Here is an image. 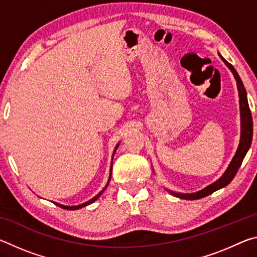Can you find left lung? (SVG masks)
<instances>
[{
    "label": "left lung",
    "mask_w": 257,
    "mask_h": 257,
    "mask_svg": "<svg viewBox=\"0 0 257 257\" xmlns=\"http://www.w3.org/2000/svg\"><path fill=\"white\" fill-rule=\"evenodd\" d=\"M219 55L221 60L224 62L225 66L229 68V70L232 72L234 79H236V82H237V89H238V95H239V110H240V139H239L238 149L223 175L221 176L216 181L213 182V184L206 186L205 188H203L198 191H195V193H189V194L177 193V191H172L170 189L164 188L168 193H170L172 196L178 197V198L194 201V199H199V198L208 196V195L214 193V191L223 188V187L229 185L234 178V176H236L238 169L240 168L242 160L247 154V152H248L251 144V138H253V119H251V113L249 110L248 101H247L246 89L245 87H243L242 81L240 79V77H239L238 72L236 71V69H234L231 64L228 62V61H225L223 59V56L220 53Z\"/></svg>",
    "instance_id": "obj_1"
}]
</instances>
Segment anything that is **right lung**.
<instances>
[{"label":"right lung","mask_w":257,"mask_h":257,"mask_svg":"<svg viewBox=\"0 0 257 257\" xmlns=\"http://www.w3.org/2000/svg\"><path fill=\"white\" fill-rule=\"evenodd\" d=\"M119 144H120V143H118V144H116V146L114 147V151H113V154H112V162H111V167H110V176H108V180H107V182H106L105 187H104V188H103L101 191H99V193L96 195V196H94L92 199H89V201H87V202L82 203V204H79V205H75V206L62 205V204H59V203H54V204H56V205L60 206V207H62V208H66V210H79V208H81V207H85V206L89 205V204H92V203H94L95 201H96V199H97L99 196H101V195L104 193V190L106 189V187L108 186V182H110V180H111V175H112V163H113V156H114L115 152H116V149H118V147H119Z\"/></svg>","instance_id":"obj_1"}]
</instances>
